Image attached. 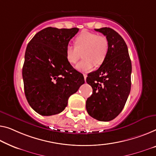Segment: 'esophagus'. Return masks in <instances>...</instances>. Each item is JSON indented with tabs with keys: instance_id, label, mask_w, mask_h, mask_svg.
Here are the masks:
<instances>
[{
	"instance_id": "34e87169",
	"label": "esophagus",
	"mask_w": 156,
	"mask_h": 156,
	"mask_svg": "<svg viewBox=\"0 0 156 156\" xmlns=\"http://www.w3.org/2000/svg\"><path fill=\"white\" fill-rule=\"evenodd\" d=\"M83 76H84V79H85V80H86V78H87V74L86 73H84L83 74Z\"/></svg>"
}]
</instances>
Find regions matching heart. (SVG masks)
<instances>
[{"mask_svg": "<svg viewBox=\"0 0 156 156\" xmlns=\"http://www.w3.org/2000/svg\"><path fill=\"white\" fill-rule=\"evenodd\" d=\"M75 46L69 45L66 48V57L69 63L76 64L83 54L84 59L79 62L76 69L80 71H90L95 64L99 66L105 61L108 52V41L104 36L83 32L74 41Z\"/></svg>", "mask_w": 156, "mask_h": 156, "instance_id": "obj_1", "label": "heart"}]
</instances>
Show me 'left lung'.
I'll return each instance as SVG.
<instances>
[{"instance_id": "obj_1", "label": "left lung", "mask_w": 156, "mask_h": 156, "mask_svg": "<svg viewBox=\"0 0 156 156\" xmlns=\"http://www.w3.org/2000/svg\"><path fill=\"white\" fill-rule=\"evenodd\" d=\"M94 30L106 37L109 48L105 61L86 78L93 90L86 101V109L94 119L110 121L120 114L129 94L132 63L127 46L120 35L111 28Z\"/></svg>"}]
</instances>
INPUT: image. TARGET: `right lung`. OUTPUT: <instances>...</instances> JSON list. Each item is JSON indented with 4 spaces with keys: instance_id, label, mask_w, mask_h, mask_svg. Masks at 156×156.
Wrapping results in <instances>:
<instances>
[{
    "instance_id": "right-lung-1",
    "label": "right lung",
    "mask_w": 156,
    "mask_h": 156,
    "mask_svg": "<svg viewBox=\"0 0 156 156\" xmlns=\"http://www.w3.org/2000/svg\"><path fill=\"white\" fill-rule=\"evenodd\" d=\"M79 29L48 27L28 44L22 68L24 93L29 105L41 115L61 113L85 80L66 57V48Z\"/></svg>"
}]
</instances>
